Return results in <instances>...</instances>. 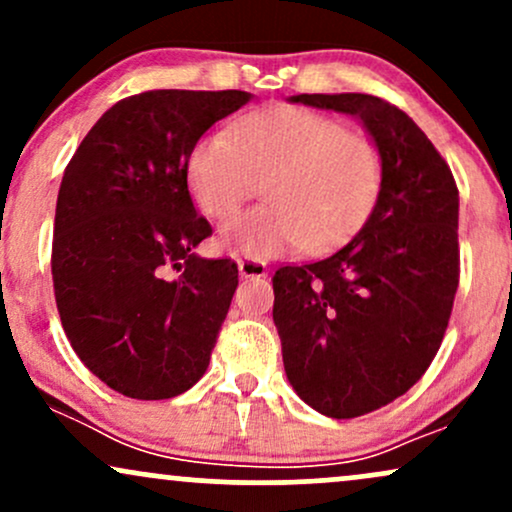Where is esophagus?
Instances as JSON below:
<instances>
[{"mask_svg":"<svg viewBox=\"0 0 512 512\" xmlns=\"http://www.w3.org/2000/svg\"><path fill=\"white\" fill-rule=\"evenodd\" d=\"M238 272L243 279H260V276H267V267L257 260H238Z\"/></svg>","mask_w":512,"mask_h":512,"instance_id":"esophagus-1","label":"esophagus"}]
</instances>
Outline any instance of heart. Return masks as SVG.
Returning a JSON list of instances; mask_svg holds the SVG:
<instances>
[{
  "label": "heart",
  "instance_id": "1",
  "mask_svg": "<svg viewBox=\"0 0 512 512\" xmlns=\"http://www.w3.org/2000/svg\"><path fill=\"white\" fill-rule=\"evenodd\" d=\"M195 204L223 221L262 182L267 207L221 231V243L264 260L301 248L322 252L363 226L383 195L385 156L370 137L305 108H276L209 134L187 166Z\"/></svg>",
  "mask_w": 512,
  "mask_h": 512
}]
</instances>
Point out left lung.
<instances>
[{
    "label": "left lung",
    "mask_w": 512,
    "mask_h": 512,
    "mask_svg": "<svg viewBox=\"0 0 512 512\" xmlns=\"http://www.w3.org/2000/svg\"><path fill=\"white\" fill-rule=\"evenodd\" d=\"M289 101L358 117L385 156L383 195L361 231L325 260L272 276L286 378L315 411L354 419L402 397L438 354L460 284V192L397 105L368 93Z\"/></svg>",
    "instance_id": "obj_1"
}]
</instances>
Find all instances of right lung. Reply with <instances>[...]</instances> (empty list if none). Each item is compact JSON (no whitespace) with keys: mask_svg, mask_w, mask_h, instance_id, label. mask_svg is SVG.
<instances>
[{"mask_svg":"<svg viewBox=\"0 0 512 512\" xmlns=\"http://www.w3.org/2000/svg\"><path fill=\"white\" fill-rule=\"evenodd\" d=\"M245 91H144L105 113L64 168L52 236V284L76 356L132 399L190 390L238 286L231 260L195 250L211 236L187 190L207 129Z\"/></svg>","mask_w":512,"mask_h":512,"instance_id":"right-lung-1","label":"right lung"}]
</instances>
